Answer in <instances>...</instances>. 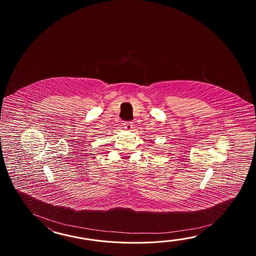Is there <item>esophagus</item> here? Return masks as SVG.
I'll use <instances>...</instances> for the list:
<instances>
[{"mask_svg": "<svg viewBox=\"0 0 256 256\" xmlns=\"http://www.w3.org/2000/svg\"><path fill=\"white\" fill-rule=\"evenodd\" d=\"M124 128H126V130H130L132 128V122H126L124 124Z\"/></svg>", "mask_w": 256, "mask_h": 256, "instance_id": "34e87169", "label": "esophagus"}]
</instances>
